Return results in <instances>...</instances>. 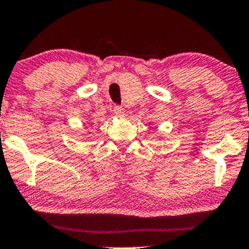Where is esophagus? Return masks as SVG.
I'll list each match as a JSON object with an SVG mask.
<instances>
[{
  "label": "esophagus",
  "mask_w": 249,
  "mask_h": 249,
  "mask_svg": "<svg viewBox=\"0 0 249 249\" xmlns=\"http://www.w3.org/2000/svg\"><path fill=\"white\" fill-rule=\"evenodd\" d=\"M114 113L117 114V115H124L125 110H124V108H123V107L115 106V107H114Z\"/></svg>",
  "instance_id": "esophagus-1"
}]
</instances>
